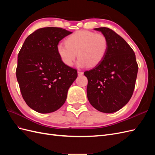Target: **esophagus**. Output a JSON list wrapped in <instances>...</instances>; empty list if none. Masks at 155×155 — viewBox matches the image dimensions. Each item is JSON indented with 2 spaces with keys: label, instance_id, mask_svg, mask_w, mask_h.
<instances>
[{
  "label": "esophagus",
  "instance_id": "34e87169",
  "mask_svg": "<svg viewBox=\"0 0 155 155\" xmlns=\"http://www.w3.org/2000/svg\"><path fill=\"white\" fill-rule=\"evenodd\" d=\"M78 76H81V75L83 74V72H81V71H78Z\"/></svg>",
  "mask_w": 155,
  "mask_h": 155
}]
</instances>
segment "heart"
Returning a JSON list of instances; mask_svg holds the SVG:
<instances>
[{
  "label": "heart",
  "instance_id": "heart-1",
  "mask_svg": "<svg viewBox=\"0 0 155 155\" xmlns=\"http://www.w3.org/2000/svg\"><path fill=\"white\" fill-rule=\"evenodd\" d=\"M65 44L59 43L57 51L62 62L71 67L78 54L79 67H94L104 59L109 41L104 34L87 30L77 31L68 36Z\"/></svg>",
  "mask_w": 155,
  "mask_h": 155
}]
</instances>
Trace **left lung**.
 <instances>
[{"label": "left lung", "mask_w": 155, "mask_h": 155, "mask_svg": "<svg viewBox=\"0 0 155 155\" xmlns=\"http://www.w3.org/2000/svg\"><path fill=\"white\" fill-rule=\"evenodd\" d=\"M109 41L104 59L94 68L84 72L88 79V100L96 109L112 113L125 106L132 97L138 66L133 50L109 28H94Z\"/></svg>", "instance_id": "obj_1"}]
</instances>
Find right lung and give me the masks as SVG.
I'll list each match as a JSON object with an SVG mask.
<instances>
[{
  "instance_id": "obj_1",
  "label": "right lung",
  "mask_w": 155,
  "mask_h": 155,
  "mask_svg": "<svg viewBox=\"0 0 155 155\" xmlns=\"http://www.w3.org/2000/svg\"><path fill=\"white\" fill-rule=\"evenodd\" d=\"M72 33L61 28H42L27 37L18 52L16 76L22 96L39 113L59 109L77 78V70L65 65L57 51L59 41Z\"/></svg>"
}]
</instances>
